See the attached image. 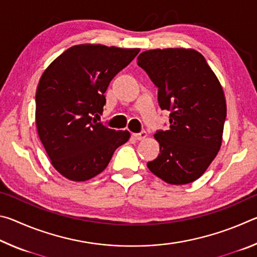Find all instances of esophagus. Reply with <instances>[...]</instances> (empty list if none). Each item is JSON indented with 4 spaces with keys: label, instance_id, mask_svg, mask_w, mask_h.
I'll return each mask as SVG.
<instances>
[{
    "label": "esophagus",
    "instance_id": "1",
    "mask_svg": "<svg viewBox=\"0 0 257 257\" xmlns=\"http://www.w3.org/2000/svg\"><path fill=\"white\" fill-rule=\"evenodd\" d=\"M133 137L136 139V141H144V139L147 137V133L142 132L139 134H133Z\"/></svg>",
    "mask_w": 257,
    "mask_h": 257
}]
</instances>
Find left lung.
I'll use <instances>...</instances> for the list:
<instances>
[{
    "label": "left lung",
    "instance_id": "8db88e82",
    "mask_svg": "<svg viewBox=\"0 0 257 257\" xmlns=\"http://www.w3.org/2000/svg\"><path fill=\"white\" fill-rule=\"evenodd\" d=\"M137 64L159 88L160 107L171 112L169 130L154 135L160 154L147 167L171 185L197 180L222 144L227 116L222 86L205 58L193 49L145 51Z\"/></svg>",
    "mask_w": 257,
    "mask_h": 257
}]
</instances>
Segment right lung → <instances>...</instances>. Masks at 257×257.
Returning <instances> with one entry per match:
<instances>
[{"label":"right lung","instance_id":"obj_1","mask_svg":"<svg viewBox=\"0 0 257 257\" xmlns=\"http://www.w3.org/2000/svg\"><path fill=\"white\" fill-rule=\"evenodd\" d=\"M138 53L139 49L75 45L43 72L36 90L37 133L52 165L67 179L97 176L130 138L127 130L107 128L94 116L103 112L110 81Z\"/></svg>","mask_w":257,"mask_h":257}]
</instances>
